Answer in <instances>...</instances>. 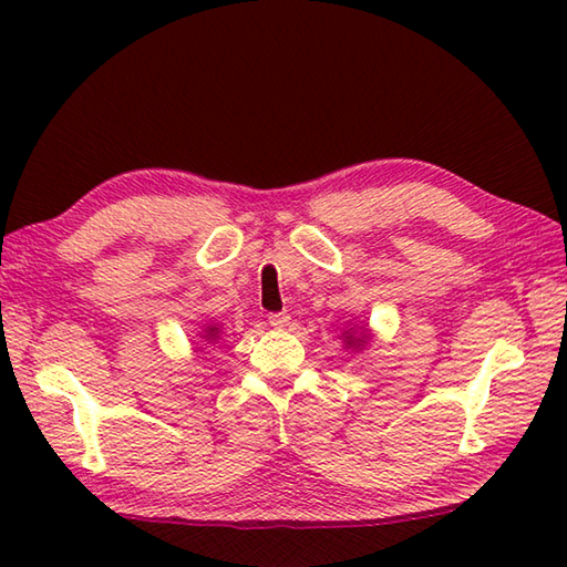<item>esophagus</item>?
Segmentation results:
<instances>
[{
    "label": "esophagus",
    "mask_w": 567,
    "mask_h": 567,
    "mask_svg": "<svg viewBox=\"0 0 567 567\" xmlns=\"http://www.w3.org/2000/svg\"><path fill=\"white\" fill-rule=\"evenodd\" d=\"M268 321H270L272 329H287V327H290V315H285V311H277V315L268 317Z\"/></svg>",
    "instance_id": "1"
}]
</instances>
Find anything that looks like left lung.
Instances as JSON below:
<instances>
[{
	"label": "left lung",
	"mask_w": 567,
	"mask_h": 567,
	"mask_svg": "<svg viewBox=\"0 0 567 567\" xmlns=\"http://www.w3.org/2000/svg\"><path fill=\"white\" fill-rule=\"evenodd\" d=\"M370 339H372V331L368 329V323H363V327H351V329H346L343 333H341V341H343V346L346 348H351V351H365V348L370 346Z\"/></svg>",
	"instance_id": "1"
}]
</instances>
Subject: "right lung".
<instances>
[{"label": "right lung", "instance_id": "obj_1", "mask_svg": "<svg viewBox=\"0 0 567 567\" xmlns=\"http://www.w3.org/2000/svg\"><path fill=\"white\" fill-rule=\"evenodd\" d=\"M221 336V327L219 323H204V331H199V339H204L207 343H216Z\"/></svg>", "mask_w": 567, "mask_h": 567}]
</instances>
